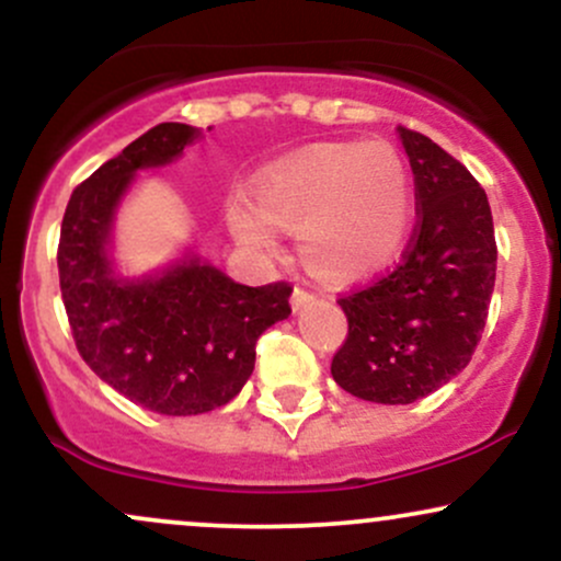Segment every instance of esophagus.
I'll use <instances>...</instances> for the list:
<instances>
[{
	"label": "esophagus",
	"mask_w": 561,
	"mask_h": 561,
	"mask_svg": "<svg viewBox=\"0 0 561 561\" xmlns=\"http://www.w3.org/2000/svg\"><path fill=\"white\" fill-rule=\"evenodd\" d=\"M308 302H313V295L308 293V289L295 287V293H293V311H300V308H306Z\"/></svg>",
	"instance_id": "obj_1"
}]
</instances>
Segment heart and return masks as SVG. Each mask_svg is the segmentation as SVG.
Here are the masks:
<instances>
[{
	"label": "heart",
	"instance_id": "b5f03b06",
	"mask_svg": "<svg viewBox=\"0 0 561 561\" xmlns=\"http://www.w3.org/2000/svg\"><path fill=\"white\" fill-rule=\"evenodd\" d=\"M227 221L261 255L276 253L272 227L298 234L302 263L345 285L398 259L414 221V190L403 158L385 141H319L266 165L253 203L231 195Z\"/></svg>",
	"mask_w": 561,
	"mask_h": 561
}]
</instances>
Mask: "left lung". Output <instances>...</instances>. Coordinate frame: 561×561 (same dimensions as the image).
I'll return each instance as SVG.
<instances>
[{"label":"left lung","instance_id":"8db88e82","mask_svg":"<svg viewBox=\"0 0 561 561\" xmlns=\"http://www.w3.org/2000/svg\"><path fill=\"white\" fill-rule=\"evenodd\" d=\"M416 184L420 224L403 263L340 298L347 337L332 377L371 403H414L450 382L485 330L495 234L485 190L424 134L398 126Z\"/></svg>","mask_w":561,"mask_h":561}]
</instances>
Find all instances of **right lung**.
<instances>
[{"label": "right lung", "instance_id": "right-lung-1", "mask_svg": "<svg viewBox=\"0 0 561 561\" xmlns=\"http://www.w3.org/2000/svg\"><path fill=\"white\" fill-rule=\"evenodd\" d=\"M199 137L158 124L73 190L57 268L81 358L128 401L165 416L227 405L255 369V343L293 313L285 282L248 287L186 248L150 274H121L113 231L137 173L182 158Z\"/></svg>", "mask_w": 561, "mask_h": 561}]
</instances>
